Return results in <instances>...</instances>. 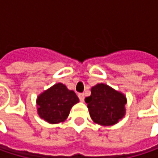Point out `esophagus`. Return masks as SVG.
I'll use <instances>...</instances> for the list:
<instances>
[{"label": "esophagus", "mask_w": 158, "mask_h": 158, "mask_svg": "<svg viewBox=\"0 0 158 158\" xmlns=\"http://www.w3.org/2000/svg\"><path fill=\"white\" fill-rule=\"evenodd\" d=\"M79 100H80V102H84V94L83 93H79Z\"/></svg>", "instance_id": "esophagus-1"}]
</instances>
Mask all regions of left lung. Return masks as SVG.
Here are the masks:
<instances>
[{
    "label": "left lung",
    "instance_id": "1",
    "mask_svg": "<svg viewBox=\"0 0 158 158\" xmlns=\"http://www.w3.org/2000/svg\"><path fill=\"white\" fill-rule=\"evenodd\" d=\"M90 96L85 99L92 121L102 126L116 124L125 115V95L111 87L98 83L91 88Z\"/></svg>",
    "mask_w": 158,
    "mask_h": 158
}]
</instances>
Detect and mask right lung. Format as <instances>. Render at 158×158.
<instances>
[{"label": "right lung", "instance_id": "add662e5", "mask_svg": "<svg viewBox=\"0 0 158 158\" xmlns=\"http://www.w3.org/2000/svg\"><path fill=\"white\" fill-rule=\"evenodd\" d=\"M79 102L73 90L69 89L62 83H56L38 95L37 113L48 123H63L68 118L71 108Z\"/></svg>", "mask_w": 158, "mask_h": 158}]
</instances>
